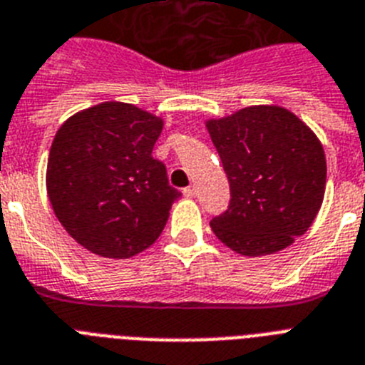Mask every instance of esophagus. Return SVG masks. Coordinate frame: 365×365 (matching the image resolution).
<instances>
[{
    "instance_id": "1",
    "label": "esophagus",
    "mask_w": 365,
    "mask_h": 365,
    "mask_svg": "<svg viewBox=\"0 0 365 365\" xmlns=\"http://www.w3.org/2000/svg\"><path fill=\"white\" fill-rule=\"evenodd\" d=\"M183 195H185L187 198H192L195 195H197V187H195V185H189V187L183 189Z\"/></svg>"
}]
</instances>
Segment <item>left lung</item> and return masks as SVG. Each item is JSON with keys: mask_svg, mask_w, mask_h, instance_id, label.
I'll use <instances>...</instances> for the list:
<instances>
[{"mask_svg": "<svg viewBox=\"0 0 365 365\" xmlns=\"http://www.w3.org/2000/svg\"><path fill=\"white\" fill-rule=\"evenodd\" d=\"M230 183L210 221L227 247L260 257L289 247L321 210L327 157L315 133L281 106H247L206 123Z\"/></svg>", "mask_w": 365, "mask_h": 365, "instance_id": "left-lung-1", "label": "left lung"}]
</instances>
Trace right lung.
Returning <instances> with one entry per match:
<instances>
[{"label": "right lung", "mask_w": 365, "mask_h": 365, "mask_svg": "<svg viewBox=\"0 0 365 365\" xmlns=\"http://www.w3.org/2000/svg\"><path fill=\"white\" fill-rule=\"evenodd\" d=\"M163 120L127 103L71 115L54 136L46 189L63 229L91 253L129 259L159 238L173 202L167 167L153 159Z\"/></svg>", "instance_id": "1"}]
</instances>
